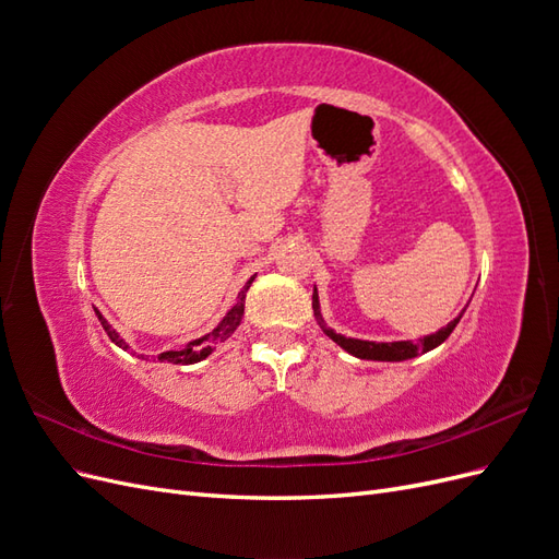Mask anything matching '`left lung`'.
Returning <instances> with one entry per match:
<instances>
[{
    "instance_id": "8db88e82",
    "label": "left lung",
    "mask_w": 559,
    "mask_h": 559,
    "mask_svg": "<svg viewBox=\"0 0 559 559\" xmlns=\"http://www.w3.org/2000/svg\"><path fill=\"white\" fill-rule=\"evenodd\" d=\"M312 310H314V317H317V321H319V326L326 331V335L331 337L333 343H337L343 349H347L349 354H354V357L370 359V361H403V359H413V357H417V354L429 352V349L438 347L441 343H445L448 335L454 331V326L460 324V319H462V314H460L456 319H452L448 326H443L441 331H436V333H431V335L419 337L417 343H413V341H401V343H368V341H354V337H345V335H341V333H335V331L326 329V324H321L317 289H314V294H312Z\"/></svg>"
}]
</instances>
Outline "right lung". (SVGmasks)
<instances>
[{
  "label": "right lung",
  "mask_w": 559,
  "mask_h": 559,
  "mask_svg": "<svg viewBox=\"0 0 559 559\" xmlns=\"http://www.w3.org/2000/svg\"><path fill=\"white\" fill-rule=\"evenodd\" d=\"M251 282H253V277L245 284V289L240 292V296H238V302H235V306L230 308V312L224 317V321L222 324H218L212 333H207V335H202V337H198V341H193V343H189L186 347H181V349H170V352H163V354H158V361H167V364H179V366H186V364H198V361H202L207 357V354H212V349H214V345H218V343H224L226 337L240 326V321H242V314H245V296H247V292H249V286H251ZM95 314H97V319H99V324H103V329L107 331V335H109V341L111 343H116L118 347L121 349H128V345H126V341L121 335H118L109 324H107V319L99 314L97 310H95Z\"/></svg>",
  "instance_id": "1"
}]
</instances>
